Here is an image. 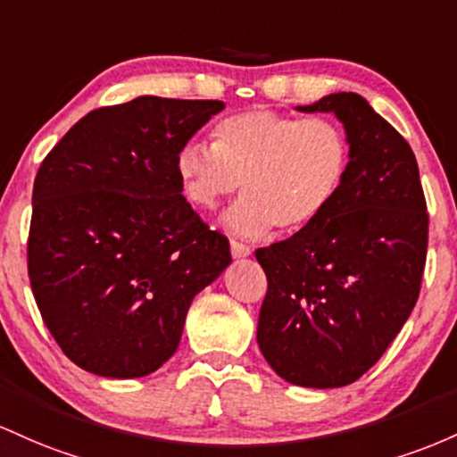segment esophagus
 I'll return each mask as SVG.
<instances>
[{"mask_svg":"<svg viewBox=\"0 0 457 457\" xmlns=\"http://www.w3.org/2000/svg\"><path fill=\"white\" fill-rule=\"evenodd\" d=\"M250 253H253L250 245L237 242V239H230V254H233V259H244V256H248Z\"/></svg>","mask_w":457,"mask_h":457,"instance_id":"34e87169","label":"esophagus"}]
</instances>
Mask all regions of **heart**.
Segmentation results:
<instances>
[{"label": "heart", "instance_id": "obj_1", "mask_svg": "<svg viewBox=\"0 0 457 457\" xmlns=\"http://www.w3.org/2000/svg\"><path fill=\"white\" fill-rule=\"evenodd\" d=\"M213 145L179 148L177 177L187 201L212 212L242 187L224 227L242 237L271 228H309L337 201L350 170V137L326 116L297 118L271 110L233 114L213 127Z\"/></svg>", "mask_w": 457, "mask_h": 457}]
</instances>
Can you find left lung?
Instances as JSON below:
<instances>
[{
  "instance_id": "8db88e82",
  "label": "left lung",
  "mask_w": 457,
  "mask_h": 457,
  "mask_svg": "<svg viewBox=\"0 0 457 457\" xmlns=\"http://www.w3.org/2000/svg\"><path fill=\"white\" fill-rule=\"evenodd\" d=\"M297 110L339 118L350 170L315 224L254 253L268 276L256 341L283 380L337 388L380 361L417 304L429 215L412 148L361 95Z\"/></svg>"
}]
</instances>
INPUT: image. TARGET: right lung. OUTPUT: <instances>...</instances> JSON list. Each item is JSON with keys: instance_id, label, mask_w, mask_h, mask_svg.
<instances>
[{"instance_id": "obj_1", "label": "right lung", "mask_w": 457, "mask_h": 457, "mask_svg": "<svg viewBox=\"0 0 457 457\" xmlns=\"http://www.w3.org/2000/svg\"><path fill=\"white\" fill-rule=\"evenodd\" d=\"M222 101L137 96L71 127L40 163L28 274L77 367L142 378L177 352L194 295L230 263L228 239L183 196L177 153Z\"/></svg>"}]
</instances>
